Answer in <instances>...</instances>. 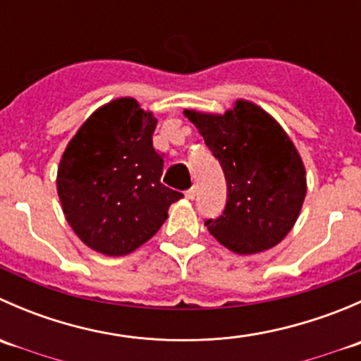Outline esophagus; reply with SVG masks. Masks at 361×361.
Instances as JSON below:
<instances>
[{
	"label": "esophagus",
	"instance_id": "34e87169",
	"mask_svg": "<svg viewBox=\"0 0 361 361\" xmlns=\"http://www.w3.org/2000/svg\"><path fill=\"white\" fill-rule=\"evenodd\" d=\"M195 194H197V188L192 187V188H188L187 192H185V197L190 199V201H192V199H195Z\"/></svg>",
	"mask_w": 361,
	"mask_h": 361
}]
</instances>
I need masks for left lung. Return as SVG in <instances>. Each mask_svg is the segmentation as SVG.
<instances>
[{
	"mask_svg": "<svg viewBox=\"0 0 361 361\" xmlns=\"http://www.w3.org/2000/svg\"><path fill=\"white\" fill-rule=\"evenodd\" d=\"M218 159L227 181V202L206 227L239 255L278 245L297 221L305 197V169L285 130L248 101L225 115L185 111Z\"/></svg>",
	"mask_w": 361,
	"mask_h": 361,
	"instance_id": "1",
	"label": "left lung"
}]
</instances>
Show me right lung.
<instances>
[{
	"label": "right lung",
	"instance_id": "add662e5",
	"mask_svg": "<svg viewBox=\"0 0 361 361\" xmlns=\"http://www.w3.org/2000/svg\"><path fill=\"white\" fill-rule=\"evenodd\" d=\"M157 120L134 99L111 101L80 127L57 171L68 224L89 248L127 255L162 227L183 197L160 181L164 154L152 143Z\"/></svg>",
	"mask_w": 361,
	"mask_h": 361
}]
</instances>
